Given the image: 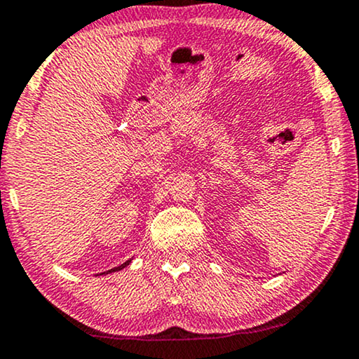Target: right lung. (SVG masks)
<instances>
[{
    "label": "right lung",
    "instance_id": "right-lung-1",
    "mask_svg": "<svg viewBox=\"0 0 359 359\" xmlns=\"http://www.w3.org/2000/svg\"><path fill=\"white\" fill-rule=\"evenodd\" d=\"M133 259H128V261H125V263L123 264H119V266H116V268H111L109 269V271H104V273H98L96 274V276H104V274H109V273H116V271H121V269H125L126 266H130V263H131Z\"/></svg>",
    "mask_w": 359,
    "mask_h": 359
}]
</instances>
